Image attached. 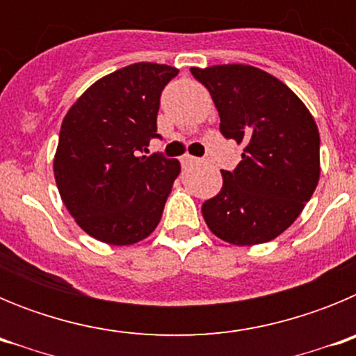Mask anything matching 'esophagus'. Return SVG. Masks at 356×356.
Here are the masks:
<instances>
[{
  "mask_svg": "<svg viewBox=\"0 0 356 356\" xmlns=\"http://www.w3.org/2000/svg\"><path fill=\"white\" fill-rule=\"evenodd\" d=\"M196 163H201V160L196 159V156H191V155L181 156V165H184V168H188V165H196Z\"/></svg>",
  "mask_w": 356,
  "mask_h": 356,
  "instance_id": "1",
  "label": "esophagus"
}]
</instances>
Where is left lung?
I'll use <instances>...</instances> for the list:
<instances>
[{
    "label": "left lung",
    "mask_w": 356,
    "mask_h": 356,
    "mask_svg": "<svg viewBox=\"0 0 356 356\" xmlns=\"http://www.w3.org/2000/svg\"><path fill=\"white\" fill-rule=\"evenodd\" d=\"M205 85L226 139L244 143L234 171L201 212L212 234L235 246L273 241L305 209L319 181V131L287 85L253 65L191 69Z\"/></svg>",
    "instance_id": "obj_1"
}]
</instances>
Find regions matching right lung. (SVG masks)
<instances>
[{
    "instance_id": "add662e5",
    "label": "right lung",
    "mask_w": 356,
    "mask_h": 356,
    "mask_svg": "<svg viewBox=\"0 0 356 356\" xmlns=\"http://www.w3.org/2000/svg\"><path fill=\"white\" fill-rule=\"evenodd\" d=\"M178 69L139 62L97 80L69 108L56 147L64 205L90 237L128 246L156 228L180 162L143 155L156 134L163 87Z\"/></svg>"
}]
</instances>
